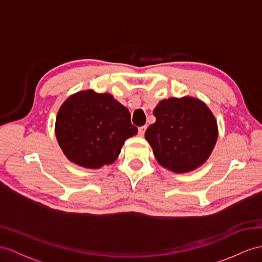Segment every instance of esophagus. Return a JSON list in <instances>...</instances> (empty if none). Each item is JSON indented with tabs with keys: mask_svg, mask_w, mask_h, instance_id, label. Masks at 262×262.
I'll return each instance as SVG.
<instances>
[{
	"mask_svg": "<svg viewBox=\"0 0 262 262\" xmlns=\"http://www.w3.org/2000/svg\"><path fill=\"white\" fill-rule=\"evenodd\" d=\"M145 130H146V125L140 126V127H139V136H140V137H143Z\"/></svg>",
	"mask_w": 262,
	"mask_h": 262,
	"instance_id": "esophagus-1",
	"label": "esophagus"
}]
</instances>
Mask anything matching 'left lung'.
I'll use <instances>...</instances> for the list:
<instances>
[{"label":"left lung","instance_id":"1","mask_svg":"<svg viewBox=\"0 0 262 262\" xmlns=\"http://www.w3.org/2000/svg\"><path fill=\"white\" fill-rule=\"evenodd\" d=\"M156 122L145 139L162 167L178 173L205 162L218 138V127L208 106L193 98L162 100L153 110Z\"/></svg>","mask_w":262,"mask_h":262}]
</instances>
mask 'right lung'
<instances>
[{"instance_id": "1", "label": "right lung", "mask_w": 262, "mask_h": 262, "mask_svg": "<svg viewBox=\"0 0 262 262\" xmlns=\"http://www.w3.org/2000/svg\"><path fill=\"white\" fill-rule=\"evenodd\" d=\"M137 132L125 106L109 93L92 90L70 97L55 122L57 142L67 158L91 169L116 161L125 140Z\"/></svg>"}]
</instances>
